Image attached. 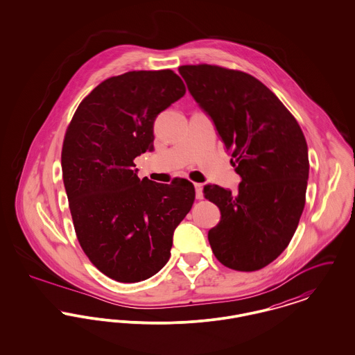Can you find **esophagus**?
I'll list each match as a JSON object with an SVG mask.
<instances>
[{"instance_id":"1","label":"esophagus","mask_w":355,"mask_h":355,"mask_svg":"<svg viewBox=\"0 0 355 355\" xmlns=\"http://www.w3.org/2000/svg\"><path fill=\"white\" fill-rule=\"evenodd\" d=\"M196 187V197L197 200H202L203 198V185L202 184H194Z\"/></svg>"}]
</instances>
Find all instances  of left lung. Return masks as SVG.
Listing matches in <instances>:
<instances>
[{
	"label": "left lung",
	"instance_id": "left-lung-1",
	"mask_svg": "<svg viewBox=\"0 0 355 355\" xmlns=\"http://www.w3.org/2000/svg\"><path fill=\"white\" fill-rule=\"evenodd\" d=\"M178 71L233 152L241 177L236 193L218 185L203 189L220 211L207 234L211 250L226 268L259 270L286 249L304 211V133L285 105L250 74L211 65H185Z\"/></svg>",
	"mask_w": 355,
	"mask_h": 355
}]
</instances>
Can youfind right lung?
Instances as JSON below:
<instances>
[{"mask_svg": "<svg viewBox=\"0 0 355 355\" xmlns=\"http://www.w3.org/2000/svg\"><path fill=\"white\" fill-rule=\"evenodd\" d=\"M171 70L128 71L98 85L69 125L62 177L77 238L92 263L123 284L148 279L169 261L194 185L138 178L135 157L153 150L157 116L185 96Z\"/></svg>", "mask_w": 355, "mask_h": 355, "instance_id": "right-lung-1", "label": "right lung"}]
</instances>
